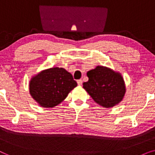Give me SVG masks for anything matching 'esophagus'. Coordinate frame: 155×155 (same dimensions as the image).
Masks as SVG:
<instances>
[{
  "label": "esophagus",
  "mask_w": 155,
  "mask_h": 155,
  "mask_svg": "<svg viewBox=\"0 0 155 155\" xmlns=\"http://www.w3.org/2000/svg\"><path fill=\"white\" fill-rule=\"evenodd\" d=\"M77 82H78V85H80V86L82 85V80H78Z\"/></svg>",
  "instance_id": "obj_1"
}]
</instances>
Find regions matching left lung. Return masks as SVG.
<instances>
[{
    "instance_id": "obj_1",
    "label": "left lung",
    "mask_w": 155,
    "mask_h": 155,
    "mask_svg": "<svg viewBox=\"0 0 155 155\" xmlns=\"http://www.w3.org/2000/svg\"><path fill=\"white\" fill-rule=\"evenodd\" d=\"M89 78L83 88L95 102L104 108H111L123 100L126 92L124 78L109 68L97 65L87 73Z\"/></svg>"
}]
</instances>
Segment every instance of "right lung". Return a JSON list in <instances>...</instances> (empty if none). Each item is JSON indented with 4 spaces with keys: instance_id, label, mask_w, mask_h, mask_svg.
<instances>
[{
    "instance_id": "add662e5",
    "label": "right lung",
    "mask_w": 155,
    "mask_h": 155,
    "mask_svg": "<svg viewBox=\"0 0 155 155\" xmlns=\"http://www.w3.org/2000/svg\"><path fill=\"white\" fill-rule=\"evenodd\" d=\"M77 85L66 70L54 67L32 76L29 90L31 97L40 107L53 108L62 102Z\"/></svg>"
}]
</instances>
